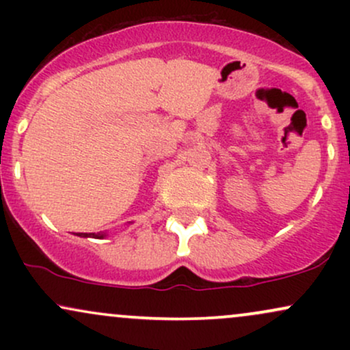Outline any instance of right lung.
Here are the masks:
<instances>
[{"mask_svg": "<svg viewBox=\"0 0 350 350\" xmlns=\"http://www.w3.org/2000/svg\"><path fill=\"white\" fill-rule=\"evenodd\" d=\"M79 237H94V239H103V237H107V234H77Z\"/></svg>", "mask_w": 350, "mask_h": 350, "instance_id": "1", "label": "right lung"}]
</instances>
